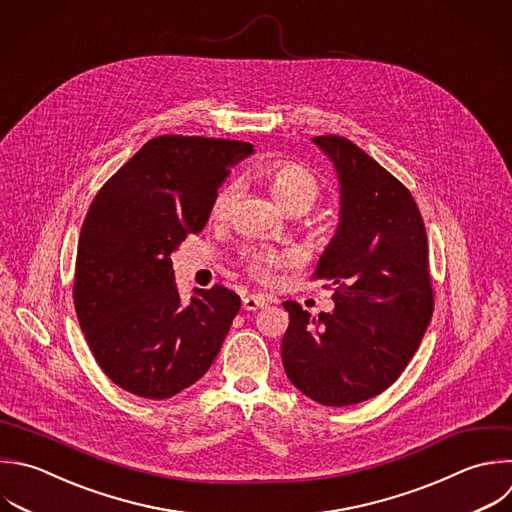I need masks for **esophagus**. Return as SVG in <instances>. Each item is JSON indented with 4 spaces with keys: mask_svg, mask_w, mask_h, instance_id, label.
Returning <instances> with one entry per match:
<instances>
[{
    "mask_svg": "<svg viewBox=\"0 0 512 512\" xmlns=\"http://www.w3.org/2000/svg\"><path fill=\"white\" fill-rule=\"evenodd\" d=\"M266 304H268V300H266L264 296H256V294H250V296H246V298L242 300V306H244V310H248V312L260 310V308H264Z\"/></svg>",
    "mask_w": 512,
    "mask_h": 512,
    "instance_id": "34e87169",
    "label": "esophagus"
}]
</instances>
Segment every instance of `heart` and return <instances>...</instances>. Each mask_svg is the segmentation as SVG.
Wrapping results in <instances>:
<instances>
[{"mask_svg":"<svg viewBox=\"0 0 512 512\" xmlns=\"http://www.w3.org/2000/svg\"><path fill=\"white\" fill-rule=\"evenodd\" d=\"M264 180L270 186L274 200L290 214L308 212L316 200L320 198V182L312 170L296 162H276L264 170ZM240 184L230 182L218 190L212 214L216 218H224L234 208L240 198ZM296 256L292 252H272V250H256L246 256L248 270L260 280H272L280 268L292 266Z\"/></svg>","mask_w":512,"mask_h":512,"instance_id":"b5f03b06","label":"heart"}]
</instances>
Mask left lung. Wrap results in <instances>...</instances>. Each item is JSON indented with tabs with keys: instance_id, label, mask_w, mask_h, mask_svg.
<instances>
[{
	"instance_id": "8db88e82",
	"label": "left lung",
	"mask_w": 512,
	"mask_h": 512,
	"mask_svg": "<svg viewBox=\"0 0 512 512\" xmlns=\"http://www.w3.org/2000/svg\"><path fill=\"white\" fill-rule=\"evenodd\" d=\"M312 142L340 184V220L312 274L332 282L334 310L314 318L282 304V364L308 398L350 406L384 392L420 346L434 310L428 242L414 198L390 172L346 138Z\"/></svg>"
}]
</instances>
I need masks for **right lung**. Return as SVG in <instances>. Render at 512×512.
I'll return each mask as SVG.
<instances>
[{"label":"right lung","mask_w":512,"mask_h":512,"mask_svg":"<svg viewBox=\"0 0 512 512\" xmlns=\"http://www.w3.org/2000/svg\"><path fill=\"white\" fill-rule=\"evenodd\" d=\"M252 148L158 136L94 198L80 232L74 304L96 362L120 388L164 400L218 356L240 296L216 284L182 304L170 254L202 232L218 188Z\"/></svg>","instance_id":"right-lung-1"}]
</instances>
